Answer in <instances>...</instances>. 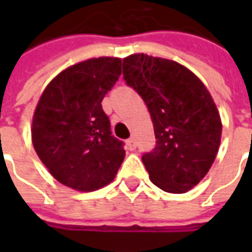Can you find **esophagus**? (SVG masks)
Instances as JSON below:
<instances>
[{"label": "esophagus", "instance_id": "34e87169", "mask_svg": "<svg viewBox=\"0 0 252 252\" xmlns=\"http://www.w3.org/2000/svg\"><path fill=\"white\" fill-rule=\"evenodd\" d=\"M126 146H128V148H129L131 151H133V150L136 148V142H135V139H133V137H129V139L126 140Z\"/></svg>", "mask_w": 252, "mask_h": 252}]
</instances>
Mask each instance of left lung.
Wrapping results in <instances>:
<instances>
[{
  "instance_id": "8db88e82",
  "label": "left lung",
  "mask_w": 252,
  "mask_h": 252,
  "mask_svg": "<svg viewBox=\"0 0 252 252\" xmlns=\"http://www.w3.org/2000/svg\"><path fill=\"white\" fill-rule=\"evenodd\" d=\"M126 83L146 102L157 144L142 160L154 185L185 193L215 162L221 121L204 83L180 63L144 54L123 61Z\"/></svg>"
}]
</instances>
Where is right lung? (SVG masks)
<instances>
[{
	"instance_id": "obj_1",
	"label": "right lung",
	"mask_w": 252,
	"mask_h": 252,
	"mask_svg": "<svg viewBox=\"0 0 252 252\" xmlns=\"http://www.w3.org/2000/svg\"><path fill=\"white\" fill-rule=\"evenodd\" d=\"M121 74L119 58L77 63L48 83L36 106L32 143L52 177L92 191L110 184L126 157L102 109L105 94Z\"/></svg>"
}]
</instances>
